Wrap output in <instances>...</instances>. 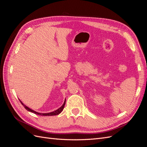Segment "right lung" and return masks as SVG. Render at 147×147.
Segmentation results:
<instances>
[{"instance_id":"1","label":"right lung","mask_w":147,"mask_h":147,"mask_svg":"<svg viewBox=\"0 0 147 147\" xmlns=\"http://www.w3.org/2000/svg\"><path fill=\"white\" fill-rule=\"evenodd\" d=\"M19 100H20V102L21 103V104L24 106V107L26 110H27L28 111H29V112H32V113H34L36 114V115H41V116H54V115H59L60 113H61L62 111L63 110L64 107V105H65V101H64V102L63 105H62V106L61 107H60V108H59L58 109H57V110H55V111H53V112H50V113H38V112H35V111H34V110H32V109H30V108H29V107H27V106H26V105H24V104L23 103V102H22L21 101V100H20V99H19Z\"/></svg>"}]
</instances>
